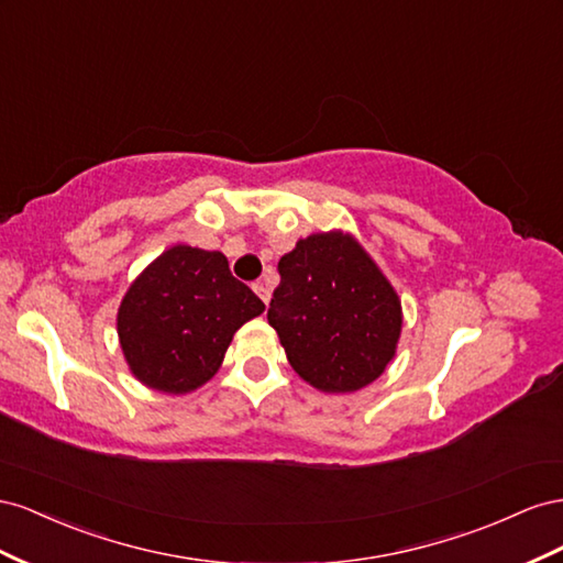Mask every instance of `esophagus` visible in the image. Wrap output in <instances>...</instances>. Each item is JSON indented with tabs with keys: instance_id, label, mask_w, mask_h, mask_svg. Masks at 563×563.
<instances>
[{
	"instance_id": "esophagus-1",
	"label": "esophagus",
	"mask_w": 563,
	"mask_h": 563,
	"mask_svg": "<svg viewBox=\"0 0 563 563\" xmlns=\"http://www.w3.org/2000/svg\"><path fill=\"white\" fill-rule=\"evenodd\" d=\"M254 292L260 295V299L266 303L268 307V301H271V290H268V285L266 283H254Z\"/></svg>"
}]
</instances>
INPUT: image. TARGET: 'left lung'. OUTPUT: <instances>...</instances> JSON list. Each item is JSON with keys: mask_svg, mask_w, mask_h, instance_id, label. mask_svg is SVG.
<instances>
[{"mask_svg": "<svg viewBox=\"0 0 563 563\" xmlns=\"http://www.w3.org/2000/svg\"><path fill=\"white\" fill-rule=\"evenodd\" d=\"M268 323L287 361L320 391L375 382L394 358L400 301L367 252L344 233L303 238L278 262Z\"/></svg>", "mask_w": 563, "mask_h": 563, "instance_id": "left-lung-1", "label": "left lung"}]
</instances>
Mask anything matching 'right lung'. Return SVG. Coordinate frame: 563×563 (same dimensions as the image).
I'll use <instances>...</instances> for the list:
<instances>
[{
    "instance_id": "1",
    "label": "right lung",
    "mask_w": 563,
    "mask_h": 563,
    "mask_svg": "<svg viewBox=\"0 0 563 563\" xmlns=\"http://www.w3.org/2000/svg\"><path fill=\"white\" fill-rule=\"evenodd\" d=\"M262 311L221 252L174 245L124 295L118 334L136 379L186 394L219 371L235 330Z\"/></svg>"
}]
</instances>
